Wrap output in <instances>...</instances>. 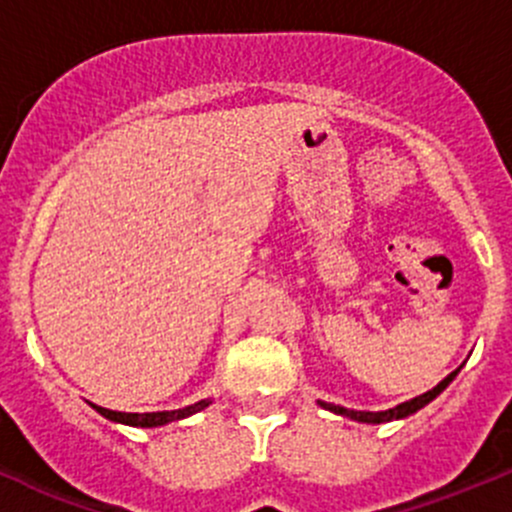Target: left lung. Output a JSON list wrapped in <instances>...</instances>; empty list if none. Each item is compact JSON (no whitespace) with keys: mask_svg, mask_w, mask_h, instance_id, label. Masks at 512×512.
I'll list each match as a JSON object with an SVG mask.
<instances>
[{"mask_svg":"<svg viewBox=\"0 0 512 512\" xmlns=\"http://www.w3.org/2000/svg\"><path fill=\"white\" fill-rule=\"evenodd\" d=\"M463 365H466V362H463ZM463 365H461V367H463ZM461 367H456V370H453V372L449 374V377L441 379V382L436 384L434 389H429V392L419 394V397L409 399V402L397 404V407H392V409H384V412H357V409H345V407H340V404L320 402V399H318V404H320V407H323V409H328V412L340 414V416H347V419L360 421V424H387V421H394V419H407V416H412V414L419 412V409H424L429 402H434V399L439 397V394L444 392V389L449 387V384L453 382V377H456V374L461 372Z\"/></svg>","mask_w":512,"mask_h":512,"instance_id":"obj_1","label":"left lung"}]
</instances>
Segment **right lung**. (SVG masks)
Segmentation results:
<instances>
[{"label": "right lung", "instance_id": "1", "mask_svg": "<svg viewBox=\"0 0 512 512\" xmlns=\"http://www.w3.org/2000/svg\"><path fill=\"white\" fill-rule=\"evenodd\" d=\"M209 404H212V399H202V402H194V404H189V407H182V409H172V412H145V414L113 412V409L98 407V404H91V407L96 409L100 416H105V419L115 421V424L140 426V429H155V426H165V424H172V421L187 419V416H192V414L202 412V409H207Z\"/></svg>", "mask_w": 512, "mask_h": 512}]
</instances>
